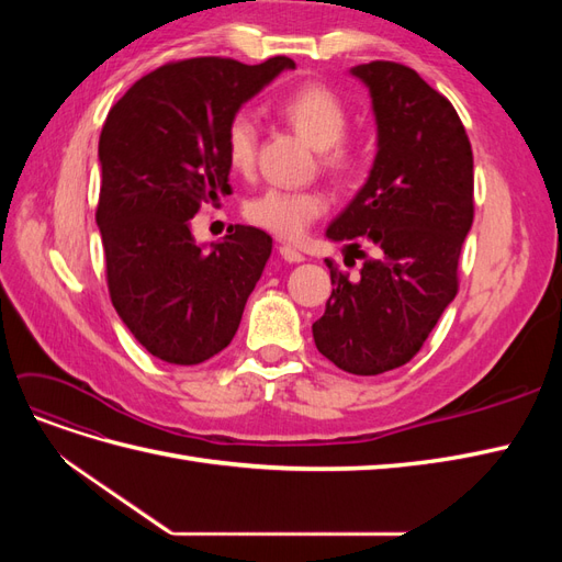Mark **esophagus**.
<instances>
[{
	"label": "esophagus",
	"instance_id": "34e87169",
	"mask_svg": "<svg viewBox=\"0 0 562 562\" xmlns=\"http://www.w3.org/2000/svg\"><path fill=\"white\" fill-rule=\"evenodd\" d=\"M279 252H281V258H283L285 262H304V255H302L295 246L283 244V246H279Z\"/></svg>",
	"mask_w": 562,
	"mask_h": 562
}]
</instances>
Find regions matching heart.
<instances>
[{
	"label": "heart",
	"instance_id": "1",
	"mask_svg": "<svg viewBox=\"0 0 562 562\" xmlns=\"http://www.w3.org/2000/svg\"><path fill=\"white\" fill-rule=\"evenodd\" d=\"M274 112L285 126L316 147L318 166L337 180L351 178L366 161V147L347 133L349 105L326 83H302L277 100ZM225 155L236 173H250L258 157V124L236 112L225 128ZM328 211V194L310 190H265L246 203V217L281 239H300Z\"/></svg>",
	"mask_w": 562,
	"mask_h": 562
}]
</instances>
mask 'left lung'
<instances>
[{"label": "left lung", "instance_id": "1", "mask_svg": "<svg viewBox=\"0 0 562 562\" xmlns=\"http://www.w3.org/2000/svg\"><path fill=\"white\" fill-rule=\"evenodd\" d=\"M351 72L370 89L380 149L363 190L326 234L349 241L363 265L351 277L326 260L333 293L312 330L337 368L380 375L413 359L459 291V252L473 223V151L450 100L413 67L372 60Z\"/></svg>", "mask_w": 562, "mask_h": 562}]
</instances>
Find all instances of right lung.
Here are the masks:
<instances>
[{
  "mask_svg": "<svg viewBox=\"0 0 562 562\" xmlns=\"http://www.w3.org/2000/svg\"><path fill=\"white\" fill-rule=\"evenodd\" d=\"M295 63L206 56L166 63L112 105L100 131L95 223L110 300L157 359L196 366L223 351L271 255V236L229 225L203 250L190 220L229 194L225 128L248 98Z\"/></svg>",
  "mask_w": 562,
  "mask_h": 562,
  "instance_id": "1",
  "label": "right lung"
}]
</instances>
